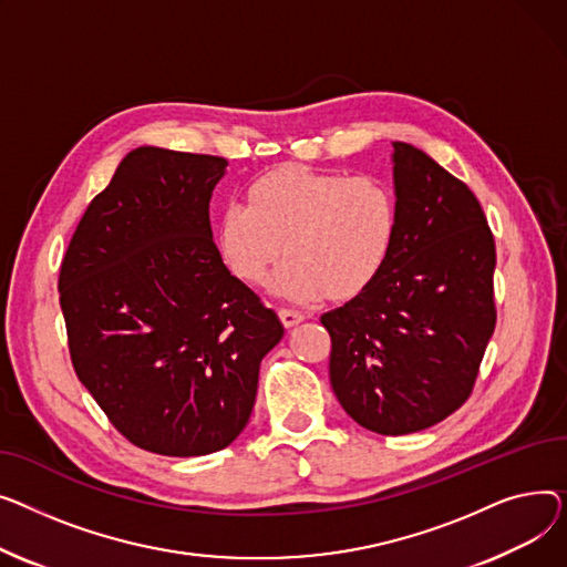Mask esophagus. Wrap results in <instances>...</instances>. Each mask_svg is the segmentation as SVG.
Masks as SVG:
<instances>
[{"label":"esophagus","instance_id":"34e87169","mask_svg":"<svg viewBox=\"0 0 567 567\" xmlns=\"http://www.w3.org/2000/svg\"><path fill=\"white\" fill-rule=\"evenodd\" d=\"M279 318H281L284 327H295L305 320V313L295 311V309H279Z\"/></svg>","mask_w":567,"mask_h":567}]
</instances>
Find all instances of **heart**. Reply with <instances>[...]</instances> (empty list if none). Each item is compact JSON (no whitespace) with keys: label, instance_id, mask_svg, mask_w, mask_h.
<instances>
[{"label":"heart","instance_id":"obj_1","mask_svg":"<svg viewBox=\"0 0 567 567\" xmlns=\"http://www.w3.org/2000/svg\"><path fill=\"white\" fill-rule=\"evenodd\" d=\"M395 228L393 196L382 183L281 166L251 185L249 206L230 202L221 210L217 247L247 284H265L286 249L275 292L318 302L369 288L391 254Z\"/></svg>","mask_w":567,"mask_h":567}]
</instances>
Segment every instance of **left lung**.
Instances as JSON below:
<instances>
[{
  "mask_svg": "<svg viewBox=\"0 0 567 567\" xmlns=\"http://www.w3.org/2000/svg\"><path fill=\"white\" fill-rule=\"evenodd\" d=\"M398 228L378 279L320 318L343 410L378 435H410L467 401L494 331V238L474 192L393 142Z\"/></svg>",
  "mask_w": 567,
  "mask_h": 567,
  "instance_id": "left-lung-1",
  "label": "left lung"
}]
</instances>
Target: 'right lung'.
Listing matches in <instances>:
<instances>
[{"label": "right lung", "mask_w": 567, "mask_h": 567, "mask_svg": "<svg viewBox=\"0 0 567 567\" xmlns=\"http://www.w3.org/2000/svg\"><path fill=\"white\" fill-rule=\"evenodd\" d=\"M228 162L130 151L89 204L61 262L59 302L80 382L135 446L226 449L254 410L284 324L233 277L210 228Z\"/></svg>", "instance_id": "right-lung-1"}]
</instances>
